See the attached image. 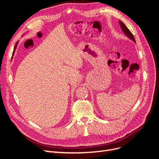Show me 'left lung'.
<instances>
[{
    "label": "left lung",
    "mask_w": 159,
    "mask_h": 159,
    "mask_svg": "<svg viewBox=\"0 0 159 159\" xmlns=\"http://www.w3.org/2000/svg\"><path fill=\"white\" fill-rule=\"evenodd\" d=\"M119 22L120 26H121V29H122L123 32L125 34V35L129 38H130V39H131V40H133L134 42H135V40H134V36L133 35V34L131 32V31H130L128 29L127 27L125 25V24L123 22H121V21H119Z\"/></svg>",
    "instance_id": "8db88e82"
}]
</instances>
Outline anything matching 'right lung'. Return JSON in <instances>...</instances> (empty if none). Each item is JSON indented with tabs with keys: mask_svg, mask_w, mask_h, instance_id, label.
<instances>
[{
	"mask_svg": "<svg viewBox=\"0 0 159 159\" xmlns=\"http://www.w3.org/2000/svg\"><path fill=\"white\" fill-rule=\"evenodd\" d=\"M16 46H17V43H16V45H15V46H14V50H15L16 48ZM14 52H13V53H12L13 55H14Z\"/></svg>",
	"mask_w": 159,
	"mask_h": 159,
	"instance_id": "obj_1",
	"label": "right lung"
}]
</instances>
